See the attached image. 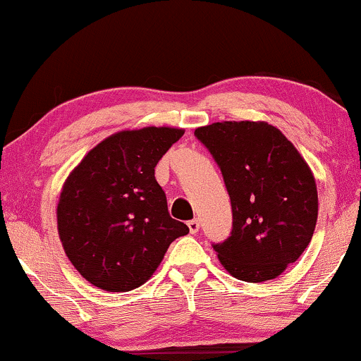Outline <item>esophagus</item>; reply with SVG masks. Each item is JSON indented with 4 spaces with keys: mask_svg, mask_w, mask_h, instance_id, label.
Segmentation results:
<instances>
[{
    "mask_svg": "<svg viewBox=\"0 0 361 361\" xmlns=\"http://www.w3.org/2000/svg\"><path fill=\"white\" fill-rule=\"evenodd\" d=\"M188 228H190V233H197L200 230V220L198 219H193L188 222Z\"/></svg>",
    "mask_w": 361,
    "mask_h": 361,
    "instance_id": "1",
    "label": "esophagus"
}]
</instances>
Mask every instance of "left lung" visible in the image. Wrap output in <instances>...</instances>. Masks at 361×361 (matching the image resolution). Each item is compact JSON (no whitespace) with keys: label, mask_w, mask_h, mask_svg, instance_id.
Instances as JSON below:
<instances>
[{"label":"left lung","mask_w":361,"mask_h":361,"mask_svg":"<svg viewBox=\"0 0 361 361\" xmlns=\"http://www.w3.org/2000/svg\"><path fill=\"white\" fill-rule=\"evenodd\" d=\"M222 171L232 232L212 244L237 279H274L310 245L318 220L314 176L293 142L267 123L224 121L195 129Z\"/></svg>","instance_id":"8db88e82"}]
</instances>
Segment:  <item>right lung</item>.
<instances>
[{"instance_id":"right-lung-1","label":"right lung","mask_w":361,"mask_h":361,"mask_svg":"<svg viewBox=\"0 0 361 361\" xmlns=\"http://www.w3.org/2000/svg\"><path fill=\"white\" fill-rule=\"evenodd\" d=\"M183 129L142 128L112 134L90 149L60 193L56 224L73 267L95 288L126 293L159 266L169 244L190 232L171 219L154 178Z\"/></svg>"}]
</instances>
